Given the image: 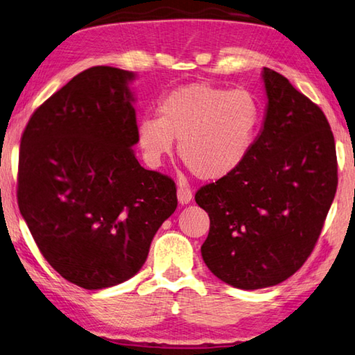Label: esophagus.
I'll list each match as a JSON object with an SVG mask.
<instances>
[{
    "instance_id": "esophagus-1",
    "label": "esophagus",
    "mask_w": 355,
    "mask_h": 355,
    "mask_svg": "<svg viewBox=\"0 0 355 355\" xmlns=\"http://www.w3.org/2000/svg\"><path fill=\"white\" fill-rule=\"evenodd\" d=\"M177 197H178V202L180 203L188 205L191 200H192V191L188 188V186L180 184L178 189H177Z\"/></svg>"
}]
</instances>
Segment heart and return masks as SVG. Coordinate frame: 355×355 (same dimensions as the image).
Listing matches in <instances>:
<instances>
[{
    "mask_svg": "<svg viewBox=\"0 0 355 355\" xmlns=\"http://www.w3.org/2000/svg\"><path fill=\"white\" fill-rule=\"evenodd\" d=\"M261 105L248 89L196 82L173 88L158 104V118L138 122V143L146 159L158 166L173 150L202 180H220L239 169L250 155Z\"/></svg>",
    "mask_w": 355,
    "mask_h": 355,
    "instance_id": "b5f03b06",
    "label": "heart"
}]
</instances>
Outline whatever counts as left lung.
I'll return each instance as SVG.
<instances>
[{"label":"left lung","instance_id":"8db88e82","mask_svg":"<svg viewBox=\"0 0 355 355\" xmlns=\"http://www.w3.org/2000/svg\"><path fill=\"white\" fill-rule=\"evenodd\" d=\"M262 77L267 113L250 155L196 194L209 216L203 261L218 279L243 290L276 286L298 272L338 184L324 113L282 74L263 68Z\"/></svg>","mask_w":355,"mask_h":355}]
</instances>
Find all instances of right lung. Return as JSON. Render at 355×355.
<instances>
[{
  "instance_id": "1",
  "label": "right lung",
  "mask_w": 355,
  "mask_h": 355,
  "mask_svg": "<svg viewBox=\"0 0 355 355\" xmlns=\"http://www.w3.org/2000/svg\"><path fill=\"white\" fill-rule=\"evenodd\" d=\"M130 71L93 67L32 113L18 161V208L62 278L87 290L137 275L177 208L173 180L138 163Z\"/></svg>"
}]
</instances>
